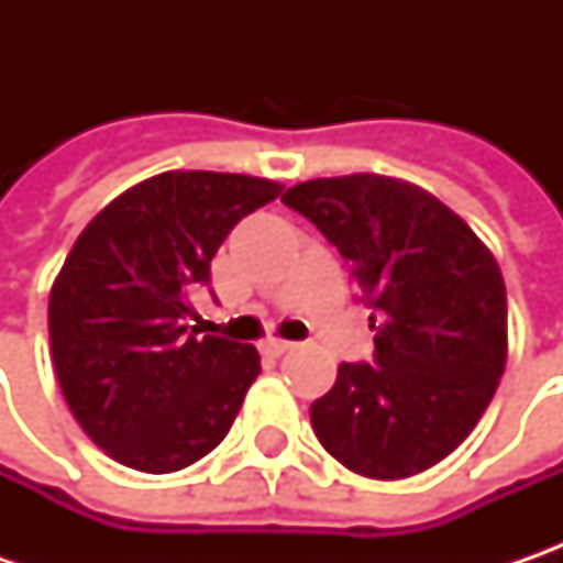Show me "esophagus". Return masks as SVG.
<instances>
[{
    "label": "esophagus",
    "mask_w": 563,
    "mask_h": 563,
    "mask_svg": "<svg viewBox=\"0 0 563 563\" xmlns=\"http://www.w3.org/2000/svg\"><path fill=\"white\" fill-rule=\"evenodd\" d=\"M263 351H266V354H272V357H282V354H288V351H294V341L269 338V341L263 344Z\"/></svg>",
    "instance_id": "34e87169"
}]
</instances>
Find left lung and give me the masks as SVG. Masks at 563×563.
<instances>
[{"instance_id":"8db88e82","label":"left lung","mask_w":563,"mask_h":563,"mask_svg":"<svg viewBox=\"0 0 563 563\" xmlns=\"http://www.w3.org/2000/svg\"><path fill=\"white\" fill-rule=\"evenodd\" d=\"M351 263L376 332L373 363H341L310 420L360 476L404 479L444 461L486 413L508 360V294L488 247L429 190L385 175L291 187Z\"/></svg>"}]
</instances>
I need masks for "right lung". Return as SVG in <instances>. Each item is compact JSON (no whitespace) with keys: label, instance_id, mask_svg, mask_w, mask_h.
Instances as JSON below:
<instances>
[{"label":"right lung","instance_id":"obj_1","mask_svg":"<svg viewBox=\"0 0 563 563\" xmlns=\"http://www.w3.org/2000/svg\"><path fill=\"white\" fill-rule=\"evenodd\" d=\"M269 178L163 172L80 231L49 294V347L75 420L119 464L175 473L222 442L260 376L253 344L187 332L190 294Z\"/></svg>","mask_w":563,"mask_h":563}]
</instances>
